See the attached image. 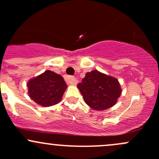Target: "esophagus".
Wrapping results in <instances>:
<instances>
[{
    "label": "esophagus",
    "mask_w": 159,
    "mask_h": 159,
    "mask_svg": "<svg viewBox=\"0 0 159 159\" xmlns=\"http://www.w3.org/2000/svg\"><path fill=\"white\" fill-rule=\"evenodd\" d=\"M65 81H67V83L69 84H76V78L75 77H72V76H66L65 77Z\"/></svg>",
    "instance_id": "34e87169"
}]
</instances>
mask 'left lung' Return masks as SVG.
<instances>
[{"instance_id": "8db88e82", "label": "left lung", "mask_w": 159, "mask_h": 159, "mask_svg": "<svg viewBox=\"0 0 159 159\" xmlns=\"http://www.w3.org/2000/svg\"><path fill=\"white\" fill-rule=\"evenodd\" d=\"M78 88L85 103L96 111H104L114 106L121 94L117 78L97 70L86 73Z\"/></svg>"}]
</instances>
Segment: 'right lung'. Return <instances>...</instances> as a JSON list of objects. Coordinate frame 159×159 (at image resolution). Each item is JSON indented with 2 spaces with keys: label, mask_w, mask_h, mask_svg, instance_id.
<instances>
[{
  "label": "right lung",
  "mask_w": 159,
  "mask_h": 159,
  "mask_svg": "<svg viewBox=\"0 0 159 159\" xmlns=\"http://www.w3.org/2000/svg\"><path fill=\"white\" fill-rule=\"evenodd\" d=\"M27 86L30 99L43 107L52 106L61 102L67 89L63 77L50 70L30 79Z\"/></svg>",
  "instance_id": "obj_1"
}]
</instances>
